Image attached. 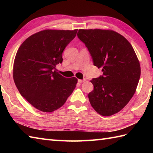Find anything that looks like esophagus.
I'll use <instances>...</instances> for the list:
<instances>
[{"label":"esophagus","instance_id":"obj_1","mask_svg":"<svg viewBox=\"0 0 153 153\" xmlns=\"http://www.w3.org/2000/svg\"><path fill=\"white\" fill-rule=\"evenodd\" d=\"M85 81H86L85 79H78V81H77V82H78L79 83H83L84 82H85Z\"/></svg>","mask_w":153,"mask_h":153}]
</instances>
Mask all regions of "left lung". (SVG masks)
<instances>
[{
    "label": "left lung",
    "mask_w": 153,
    "mask_h": 153,
    "mask_svg": "<svg viewBox=\"0 0 153 153\" xmlns=\"http://www.w3.org/2000/svg\"><path fill=\"white\" fill-rule=\"evenodd\" d=\"M77 37L88 48L93 64L103 71L91 80L94 86L88 94L91 105L103 116L118 113L134 96L140 78V64L134 48L112 30L80 29Z\"/></svg>",
    "instance_id": "left-lung-1"
}]
</instances>
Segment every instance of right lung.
I'll list each match as a JSON object with an SVG mask.
<instances>
[{
	"mask_svg": "<svg viewBox=\"0 0 153 153\" xmlns=\"http://www.w3.org/2000/svg\"><path fill=\"white\" fill-rule=\"evenodd\" d=\"M77 30H45L31 35L19 47L13 66V78L19 93L35 108L45 112L66 102L77 83L66 78L56 66L62 62L64 48Z\"/></svg>",
	"mask_w": 153,
	"mask_h": 153,
	"instance_id": "right-lung-1",
	"label": "right lung"
}]
</instances>
